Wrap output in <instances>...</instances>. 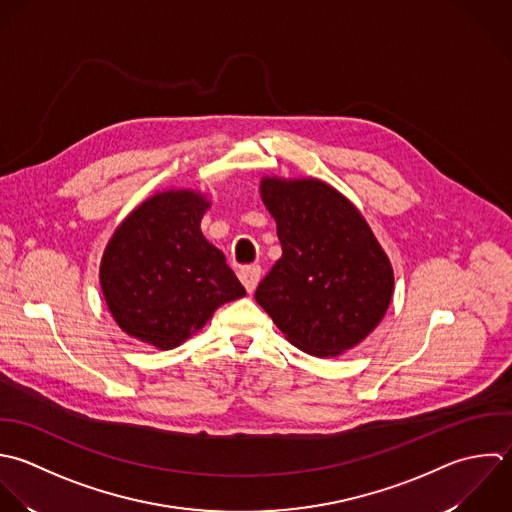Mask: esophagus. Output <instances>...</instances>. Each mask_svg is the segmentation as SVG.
I'll return each instance as SVG.
<instances>
[{"mask_svg": "<svg viewBox=\"0 0 512 512\" xmlns=\"http://www.w3.org/2000/svg\"><path fill=\"white\" fill-rule=\"evenodd\" d=\"M239 279L241 283L245 285L247 293H253L259 285V279H261V267L259 265H249V267H243L239 271Z\"/></svg>", "mask_w": 512, "mask_h": 512, "instance_id": "esophagus-1", "label": "esophagus"}]
</instances>
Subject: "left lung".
Segmentation results:
<instances>
[{
    "label": "left lung",
    "mask_w": 512,
    "mask_h": 512,
    "mask_svg": "<svg viewBox=\"0 0 512 512\" xmlns=\"http://www.w3.org/2000/svg\"><path fill=\"white\" fill-rule=\"evenodd\" d=\"M261 199L283 255L255 301L285 339L315 357H339L383 321L393 265L361 211L315 177H263Z\"/></svg>",
    "instance_id": "1"
}]
</instances>
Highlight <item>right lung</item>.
Segmentation results:
<instances>
[{
  "instance_id": "1",
  "label": "right lung",
  "mask_w": 512,
  "mask_h": 512,
  "mask_svg": "<svg viewBox=\"0 0 512 512\" xmlns=\"http://www.w3.org/2000/svg\"><path fill=\"white\" fill-rule=\"evenodd\" d=\"M205 193L167 189L137 205L113 231L99 263L107 309L129 337L169 351L213 313L245 295L225 255L201 233Z\"/></svg>"
}]
</instances>
